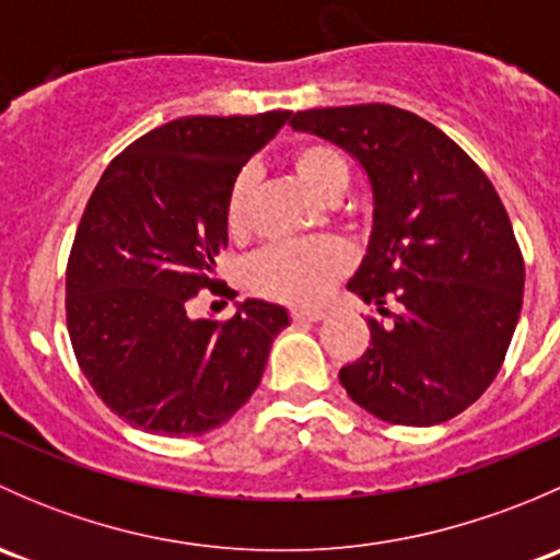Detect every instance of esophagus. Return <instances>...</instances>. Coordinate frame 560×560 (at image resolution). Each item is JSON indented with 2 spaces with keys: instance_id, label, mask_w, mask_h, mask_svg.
I'll return each instance as SVG.
<instances>
[{
  "instance_id": "1",
  "label": "esophagus",
  "mask_w": 560,
  "mask_h": 560,
  "mask_svg": "<svg viewBox=\"0 0 560 560\" xmlns=\"http://www.w3.org/2000/svg\"><path fill=\"white\" fill-rule=\"evenodd\" d=\"M292 319L295 322H319L325 319L322 308H292Z\"/></svg>"
}]
</instances>
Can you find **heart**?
I'll return each instance as SVG.
<instances>
[{"instance_id":"heart-1","label":"heart","mask_w":560,"mask_h":560,"mask_svg":"<svg viewBox=\"0 0 560 560\" xmlns=\"http://www.w3.org/2000/svg\"><path fill=\"white\" fill-rule=\"evenodd\" d=\"M292 171L308 191L322 200L338 197L347 189L349 165L341 151L330 143H303L290 156ZM254 173L244 171L233 180L224 206V222L233 235H244L248 228ZM347 268V252L336 241H306V244L270 246L252 265V279L265 295L287 303H316L325 298L332 281Z\"/></svg>"}]
</instances>
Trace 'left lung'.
I'll use <instances>...</instances> for the list:
<instances>
[{
    "label": "left lung",
    "mask_w": 560,
    "mask_h": 560,
    "mask_svg": "<svg viewBox=\"0 0 560 560\" xmlns=\"http://www.w3.org/2000/svg\"><path fill=\"white\" fill-rule=\"evenodd\" d=\"M290 127L347 151L374 197L347 287L389 322L369 319L343 389L393 425L453 420L495 380L521 319L525 265L493 184L442 129L393 105L314 107Z\"/></svg>",
    "instance_id": "left-lung-1"
}]
</instances>
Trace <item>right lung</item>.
Returning <instances> with one entry per match:
<instances>
[{"instance_id": "obj_1", "label": "right lung", "mask_w": 560, "mask_h": 560, "mask_svg": "<svg viewBox=\"0 0 560 560\" xmlns=\"http://www.w3.org/2000/svg\"><path fill=\"white\" fill-rule=\"evenodd\" d=\"M290 116L175 118L127 145L89 197L67 262V330L94 393L140 431L200 436L228 422L290 325L287 308L254 298L228 322L186 314L228 248L230 186Z\"/></svg>"}]
</instances>
